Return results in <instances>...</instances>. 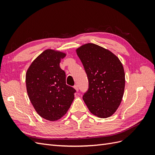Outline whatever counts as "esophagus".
<instances>
[{"instance_id":"34e87169","label":"esophagus","mask_w":155,"mask_h":155,"mask_svg":"<svg viewBox=\"0 0 155 155\" xmlns=\"http://www.w3.org/2000/svg\"><path fill=\"white\" fill-rule=\"evenodd\" d=\"M74 88L75 90H76L77 92H78V85H74Z\"/></svg>"}]
</instances>
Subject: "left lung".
<instances>
[{
	"label": "left lung",
	"mask_w": 155,
	"mask_h": 155,
	"mask_svg": "<svg viewBox=\"0 0 155 155\" xmlns=\"http://www.w3.org/2000/svg\"><path fill=\"white\" fill-rule=\"evenodd\" d=\"M76 53L88 79L83 100L92 114L109 118L123 98L125 78L122 63L112 51L93 43L81 46Z\"/></svg>",
	"instance_id": "8db88e82"
}]
</instances>
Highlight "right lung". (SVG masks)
<instances>
[{
    "label": "right lung",
    "instance_id": "obj_1",
    "mask_svg": "<svg viewBox=\"0 0 155 155\" xmlns=\"http://www.w3.org/2000/svg\"><path fill=\"white\" fill-rule=\"evenodd\" d=\"M67 54L47 49L37 57L26 74L28 95L41 117L56 121L67 113L76 90L66 85V75L59 67Z\"/></svg>",
    "mask_w": 155,
    "mask_h": 155
}]
</instances>
